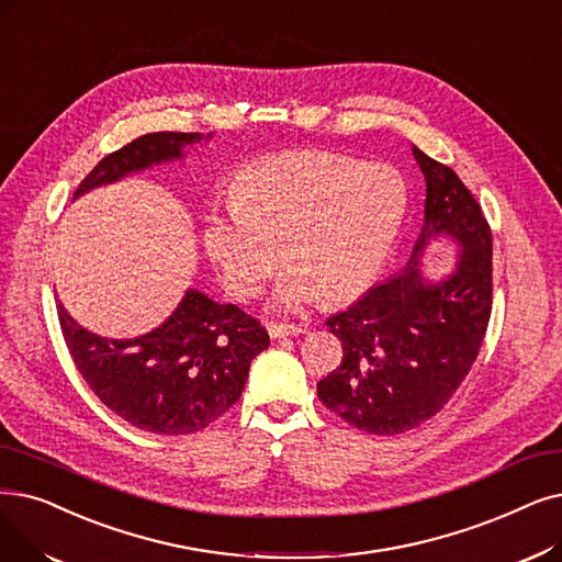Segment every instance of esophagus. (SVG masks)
Here are the masks:
<instances>
[{"label":"esophagus","mask_w":562,"mask_h":562,"mask_svg":"<svg viewBox=\"0 0 562 562\" xmlns=\"http://www.w3.org/2000/svg\"><path fill=\"white\" fill-rule=\"evenodd\" d=\"M266 330H268V335H271V337H284V335H299V333H303L305 328L294 326V324H278V322H271V324H266Z\"/></svg>","instance_id":"34e87169"}]
</instances>
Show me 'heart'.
Instances as JSON below:
<instances>
[{
    "label": "heart",
    "mask_w": 562,
    "mask_h": 562,
    "mask_svg": "<svg viewBox=\"0 0 562 562\" xmlns=\"http://www.w3.org/2000/svg\"><path fill=\"white\" fill-rule=\"evenodd\" d=\"M406 188L385 165L328 151H286L248 165L232 206L206 217L204 246L227 291L259 294L282 259L276 305L294 310L322 294L347 301L368 289L393 248Z\"/></svg>",
    "instance_id": "b5f03b06"
}]
</instances>
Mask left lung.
<instances>
[{
  "instance_id": "left-lung-1",
  "label": "left lung",
  "mask_w": 562,
  "mask_h": 562,
  "mask_svg": "<svg viewBox=\"0 0 562 562\" xmlns=\"http://www.w3.org/2000/svg\"><path fill=\"white\" fill-rule=\"evenodd\" d=\"M425 181V225L404 271L326 322L341 341L339 368L316 383L328 411L351 427L395 436L441 411L471 372L492 316V229L473 192L413 146ZM462 246L452 277L422 278L429 237Z\"/></svg>"
}]
</instances>
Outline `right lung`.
<instances>
[{"label":"right lung","mask_w":562,"mask_h":562,"mask_svg":"<svg viewBox=\"0 0 562 562\" xmlns=\"http://www.w3.org/2000/svg\"><path fill=\"white\" fill-rule=\"evenodd\" d=\"M198 139L200 133L142 135L95 165L76 198L137 169L181 158V146ZM57 316L68 353L95 397L121 420L162 436L200 431L221 418L238 402L252 358L271 341L255 316L194 289L186 291L162 326L135 339L93 335L72 322L61 303Z\"/></svg>","instance_id":"1"}]
</instances>
